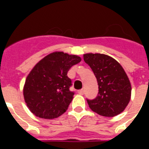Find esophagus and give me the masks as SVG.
<instances>
[{
    "label": "esophagus",
    "instance_id": "esophagus-1",
    "mask_svg": "<svg viewBox=\"0 0 149 149\" xmlns=\"http://www.w3.org/2000/svg\"><path fill=\"white\" fill-rule=\"evenodd\" d=\"M78 93L81 94V95H83V94H84V90H83V89H81V90H79V91H78Z\"/></svg>",
    "mask_w": 149,
    "mask_h": 149
}]
</instances>
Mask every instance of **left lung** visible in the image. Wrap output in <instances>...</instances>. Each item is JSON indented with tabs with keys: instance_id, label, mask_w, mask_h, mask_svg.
<instances>
[{
	"instance_id": "8db88e82",
	"label": "left lung",
	"mask_w": 149,
	"mask_h": 149,
	"mask_svg": "<svg viewBox=\"0 0 149 149\" xmlns=\"http://www.w3.org/2000/svg\"><path fill=\"white\" fill-rule=\"evenodd\" d=\"M84 62L97 78L99 93L94 100H87L97 114L113 117L121 113L131 100L132 86L128 76L115 59L101 53H85Z\"/></svg>"
}]
</instances>
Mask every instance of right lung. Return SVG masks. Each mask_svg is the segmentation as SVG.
<instances>
[{
  "label": "right lung",
  "instance_id": "add662e5",
  "mask_svg": "<svg viewBox=\"0 0 149 149\" xmlns=\"http://www.w3.org/2000/svg\"><path fill=\"white\" fill-rule=\"evenodd\" d=\"M77 55L53 52L41 59L28 74L24 88V102L36 116L54 119L68 109L74 93L67 73L81 62Z\"/></svg>",
  "mask_w": 149,
  "mask_h": 149
}]
</instances>
